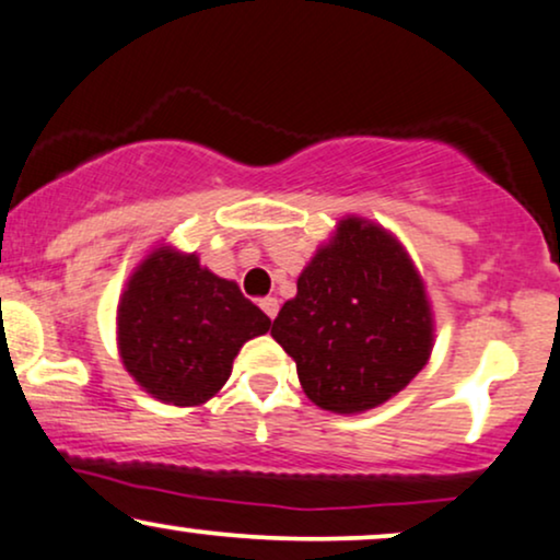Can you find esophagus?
<instances>
[{
    "instance_id": "34e87169",
    "label": "esophagus",
    "mask_w": 560,
    "mask_h": 560,
    "mask_svg": "<svg viewBox=\"0 0 560 560\" xmlns=\"http://www.w3.org/2000/svg\"><path fill=\"white\" fill-rule=\"evenodd\" d=\"M259 306H261V312L269 316V319H275V316H278V312H280V301L272 299V295H269V299H261Z\"/></svg>"
}]
</instances>
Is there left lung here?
Returning <instances> with one entry per match:
<instances>
[{
	"instance_id": "obj_1",
	"label": "left lung",
	"mask_w": 560,
	"mask_h": 560,
	"mask_svg": "<svg viewBox=\"0 0 560 560\" xmlns=\"http://www.w3.org/2000/svg\"><path fill=\"white\" fill-rule=\"evenodd\" d=\"M272 337L295 361L306 397L361 412L402 392L431 355L423 282L384 228L348 218L301 272Z\"/></svg>"
}]
</instances>
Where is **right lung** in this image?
Here are the masks:
<instances>
[{"mask_svg":"<svg viewBox=\"0 0 560 560\" xmlns=\"http://www.w3.org/2000/svg\"><path fill=\"white\" fill-rule=\"evenodd\" d=\"M267 329V314L236 282L171 248H158L137 267L119 303L124 365L144 392L178 407L215 395L241 345Z\"/></svg>","mask_w":560,"mask_h":560,"instance_id":"right-lung-1","label":"right lung"}]
</instances>
